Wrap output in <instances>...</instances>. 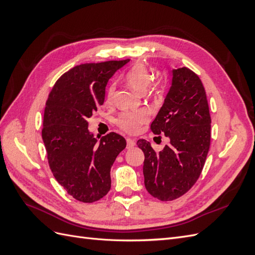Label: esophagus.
<instances>
[{"label":"esophagus","mask_w":255,"mask_h":255,"mask_svg":"<svg viewBox=\"0 0 255 255\" xmlns=\"http://www.w3.org/2000/svg\"><path fill=\"white\" fill-rule=\"evenodd\" d=\"M127 148L128 149H130V148H133V146L136 144V142H135V139H133V138H127Z\"/></svg>","instance_id":"1"}]
</instances>
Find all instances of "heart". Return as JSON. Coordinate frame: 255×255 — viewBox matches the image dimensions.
Here are the masks:
<instances>
[{
    "mask_svg": "<svg viewBox=\"0 0 255 255\" xmlns=\"http://www.w3.org/2000/svg\"><path fill=\"white\" fill-rule=\"evenodd\" d=\"M152 75L142 65H136L127 73L126 80L128 84L138 94H144L148 90L152 83ZM114 86H111L107 90L106 100L111 102L114 96ZM148 121V115L144 112H134V113H125L120 115L117 119V125L128 133H134L141 125Z\"/></svg>",
    "mask_w": 255,
    "mask_h": 255,
    "instance_id": "b5f03b06",
    "label": "heart"
}]
</instances>
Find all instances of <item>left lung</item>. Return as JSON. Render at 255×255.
Listing matches in <instances>:
<instances>
[{
  "label": "left lung",
  "mask_w": 255,
  "mask_h": 255,
  "mask_svg": "<svg viewBox=\"0 0 255 255\" xmlns=\"http://www.w3.org/2000/svg\"><path fill=\"white\" fill-rule=\"evenodd\" d=\"M171 73L165 102L151 123L152 132L164 134L170 142L156 153L149 141H137L144 153V186L161 201H171L194 186L211 144L212 121L201 80L186 67Z\"/></svg>",
  "instance_id": "obj_1"
}]
</instances>
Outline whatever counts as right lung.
<instances>
[{
	"label": "right lung",
	"instance_id": "add662e5",
	"mask_svg": "<svg viewBox=\"0 0 255 255\" xmlns=\"http://www.w3.org/2000/svg\"><path fill=\"white\" fill-rule=\"evenodd\" d=\"M128 61L73 67L57 80L45 103L42 139L51 171L69 195L84 203L110 191L111 168L127 146L125 138L114 132L99 141L87 120L103 105L112 76Z\"/></svg>",
	"mask_w": 255,
	"mask_h": 255
}]
</instances>
